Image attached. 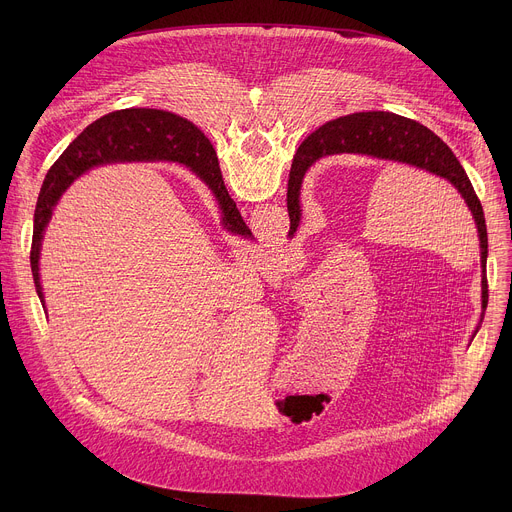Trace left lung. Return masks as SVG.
Instances as JSON below:
<instances>
[{
	"mask_svg": "<svg viewBox=\"0 0 512 512\" xmlns=\"http://www.w3.org/2000/svg\"><path fill=\"white\" fill-rule=\"evenodd\" d=\"M194 135L198 145L210 148L208 139L200 129L194 127ZM212 152V148H210ZM364 154L379 160L403 162L421 170H427L435 176L446 178L452 182L458 192L464 196L468 208L474 214L480 237V253H482V308L488 304V283H486V257H488V233L482 204L474 192V186L454 156L448 145L429 131L425 125L389 113V111H367L352 113L346 117L332 119L316 129L308 139L300 145L298 158H294L287 182V212H289V237H294L300 225V186L306 168L328 154Z\"/></svg>",
	"mask_w": 512,
	"mask_h": 512,
	"instance_id": "8db88e82",
	"label": "left lung"
}]
</instances>
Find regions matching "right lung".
Segmentation results:
<instances>
[{
  "instance_id": "1",
  "label": "right lung",
  "mask_w": 512,
  "mask_h": 512,
  "mask_svg": "<svg viewBox=\"0 0 512 512\" xmlns=\"http://www.w3.org/2000/svg\"><path fill=\"white\" fill-rule=\"evenodd\" d=\"M135 158H168L186 164L196 172L206 186L214 192L225 212L223 221L229 231L249 237L251 231L245 225L235 200L229 196L218 160L206 145H198L194 125L174 113L158 109H123L109 113L91 123L75 141H72L58 162L50 168L34 210V233L30 265L36 283L38 298L44 304L38 259L44 229L52 216V208L68 184L85 170L107 164L111 160H135Z\"/></svg>"
}]
</instances>
